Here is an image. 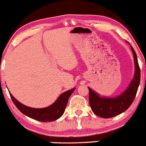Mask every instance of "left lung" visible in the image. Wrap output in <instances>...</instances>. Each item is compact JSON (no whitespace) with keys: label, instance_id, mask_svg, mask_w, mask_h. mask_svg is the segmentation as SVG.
Masks as SVG:
<instances>
[{"label":"left lung","instance_id":"left-lung-1","mask_svg":"<svg viewBox=\"0 0 146 146\" xmlns=\"http://www.w3.org/2000/svg\"><path fill=\"white\" fill-rule=\"evenodd\" d=\"M130 48L134 55L135 72L132 80L124 92L117 97L104 98L89 87V104L93 112L97 116L104 118L116 116L127 110L134 101L140 84L141 71L137 54L132 46Z\"/></svg>","mask_w":146,"mask_h":146}]
</instances>
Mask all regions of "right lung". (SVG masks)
Wrapping results in <instances>:
<instances>
[{
	"label": "right lung",
	"instance_id": "right-lung-1",
	"mask_svg": "<svg viewBox=\"0 0 146 146\" xmlns=\"http://www.w3.org/2000/svg\"><path fill=\"white\" fill-rule=\"evenodd\" d=\"M75 89H76L74 88L61 94L60 97L52 105L45 108L39 109L25 106L23 104L19 102L15 98H14L10 93L9 95L16 107L25 116L41 122H50L58 119L63 115L68 103V98Z\"/></svg>",
	"mask_w": 146,
	"mask_h": 146
}]
</instances>
